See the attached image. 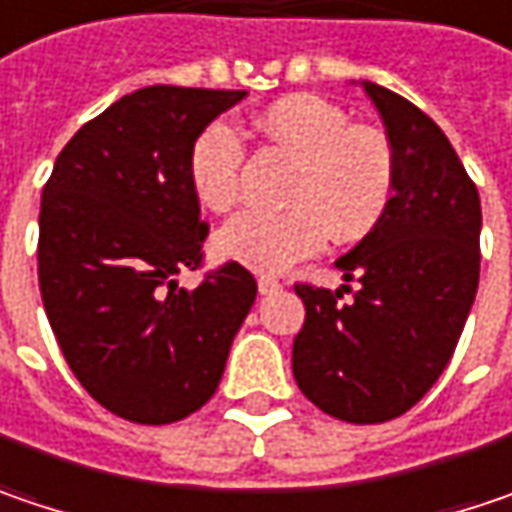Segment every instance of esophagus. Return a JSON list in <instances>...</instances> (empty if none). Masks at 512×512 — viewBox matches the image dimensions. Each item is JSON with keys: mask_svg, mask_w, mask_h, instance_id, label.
<instances>
[{"mask_svg": "<svg viewBox=\"0 0 512 512\" xmlns=\"http://www.w3.org/2000/svg\"><path fill=\"white\" fill-rule=\"evenodd\" d=\"M281 289V281L278 278H269V275H260L257 278V292L260 295H272V292H278Z\"/></svg>", "mask_w": 512, "mask_h": 512, "instance_id": "obj_1", "label": "esophagus"}]
</instances>
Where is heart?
I'll return each mask as SVG.
<instances>
[{
	"mask_svg": "<svg viewBox=\"0 0 512 512\" xmlns=\"http://www.w3.org/2000/svg\"><path fill=\"white\" fill-rule=\"evenodd\" d=\"M263 138L295 162L284 188L286 211H240L217 231V255L255 272H284L316 255L327 237L359 243L385 220L397 194V156L371 127L316 95H289L260 118ZM246 162L243 136L228 121L205 124L188 150V182L211 211L237 202Z\"/></svg>",
	"mask_w": 512,
	"mask_h": 512,
	"instance_id": "heart-1",
	"label": "heart"
}]
</instances>
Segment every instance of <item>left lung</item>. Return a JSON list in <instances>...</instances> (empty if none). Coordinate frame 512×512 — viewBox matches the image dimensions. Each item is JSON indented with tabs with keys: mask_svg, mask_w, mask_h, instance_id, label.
Instances as JSON below:
<instances>
[{
	"mask_svg": "<svg viewBox=\"0 0 512 512\" xmlns=\"http://www.w3.org/2000/svg\"><path fill=\"white\" fill-rule=\"evenodd\" d=\"M397 156V194L359 246L336 260L359 281L295 284L307 318L292 342V374L310 403L345 423L406 414L437 382L461 339L481 272L478 188L435 121L403 95L362 83Z\"/></svg>",
	"mask_w": 512,
	"mask_h": 512,
	"instance_id": "obj_1",
	"label": "left lung"
}]
</instances>
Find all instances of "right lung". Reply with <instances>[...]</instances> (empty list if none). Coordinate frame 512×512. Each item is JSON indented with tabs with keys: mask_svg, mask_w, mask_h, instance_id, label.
Returning <instances> with one entry per match:
<instances>
[{
	"mask_svg": "<svg viewBox=\"0 0 512 512\" xmlns=\"http://www.w3.org/2000/svg\"><path fill=\"white\" fill-rule=\"evenodd\" d=\"M240 89L147 86L83 124L40 202L37 275L48 324L77 382L106 411L165 426L202 408L255 304L249 269L228 260L194 292L208 223L188 182L196 133Z\"/></svg>",
	"mask_w": 512,
	"mask_h": 512,
	"instance_id": "right-lung-1",
	"label": "right lung"
}]
</instances>
